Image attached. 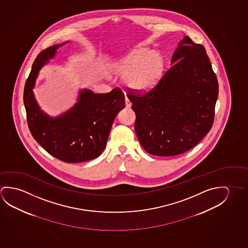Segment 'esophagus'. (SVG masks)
Here are the masks:
<instances>
[{
  "label": "esophagus",
  "instance_id": "esophagus-1",
  "mask_svg": "<svg viewBox=\"0 0 248 248\" xmlns=\"http://www.w3.org/2000/svg\"><path fill=\"white\" fill-rule=\"evenodd\" d=\"M125 103H126V108H130L131 105H132V102H130L129 100H128V98H127L126 96L125 97Z\"/></svg>",
  "mask_w": 248,
  "mask_h": 248
}]
</instances>
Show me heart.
I'll return each instance as SVG.
<instances>
[{
  "mask_svg": "<svg viewBox=\"0 0 248 248\" xmlns=\"http://www.w3.org/2000/svg\"><path fill=\"white\" fill-rule=\"evenodd\" d=\"M164 61L161 56L148 48H142L120 60L115 70L128 73L126 82L136 91H148L161 78Z\"/></svg>",
  "mask_w": 248,
  "mask_h": 248,
  "instance_id": "1",
  "label": "heart"
}]
</instances>
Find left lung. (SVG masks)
<instances>
[{"mask_svg":"<svg viewBox=\"0 0 248 248\" xmlns=\"http://www.w3.org/2000/svg\"><path fill=\"white\" fill-rule=\"evenodd\" d=\"M171 66L149 91L126 94L136 115L134 129L150 154L170 157L197 145L211 129L219 89L204 46L185 37Z\"/></svg>","mask_w":248,"mask_h":248,"instance_id":"8db88e82","label":"left lung"}]
</instances>
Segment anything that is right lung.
Listing matches in <instances>:
<instances>
[{
    "instance_id": "right-lung-1",
    "label": "right lung",
    "mask_w": 248,
    "mask_h": 248,
    "mask_svg": "<svg viewBox=\"0 0 248 248\" xmlns=\"http://www.w3.org/2000/svg\"><path fill=\"white\" fill-rule=\"evenodd\" d=\"M61 45L45 49L32 63L24 89V105L29 130L36 141L51 156L66 163L94 159L107 145L114 117L125 107V95L116 87L106 94L84 90L71 109L57 118L40 110L32 89L38 71L55 55Z\"/></svg>"
}]
</instances>
